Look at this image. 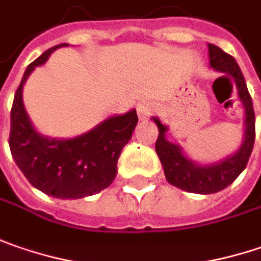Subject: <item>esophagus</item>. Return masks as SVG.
<instances>
[{"label": "esophagus", "mask_w": 261, "mask_h": 261, "mask_svg": "<svg viewBox=\"0 0 261 261\" xmlns=\"http://www.w3.org/2000/svg\"><path fill=\"white\" fill-rule=\"evenodd\" d=\"M153 108L150 103L147 102H142L137 105V114H139V118L140 119H146L149 118V115H152Z\"/></svg>", "instance_id": "obj_1"}]
</instances>
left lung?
Segmentation results:
<instances>
[{
  "label": "left lung",
  "mask_w": 261,
  "mask_h": 261,
  "mask_svg": "<svg viewBox=\"0 0 261 261\" xmlns=\"http://www.w3.org/2000/svg\"><path fill=\"white\" fill-rule=\"evenodd\" d=\"M207 46H209L210 67L219 73L225 74L223 77L233 79L238 90V97L243 102L244 112H245V121H244L245 133H244V142L241 147L233 154L222 159L221 162L198 165L194 161L188 159L178 144L166 140L165 134L168 131V127L161 122V119L153 117V121L159 128L154 149L161 159V164L164 166L166 181L184 191L197 193V194H213L231 186L247 166L250 154L253 152L255 139L253 100L248 93L247 83L244 80L240 65L237 64L233 57L222 51L216 45L209 43Z\"/></svg>",
  "instance_id": "left-lung-1"
}]
</instances>
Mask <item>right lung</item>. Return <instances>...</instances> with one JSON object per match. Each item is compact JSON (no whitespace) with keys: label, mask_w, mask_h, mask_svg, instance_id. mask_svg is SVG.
Listing matches in <instances>:
<instances>
[{"label":"right lung","mask_w":261,"mask_h":261,"mask_svg":"<svg viewBox=\"0 0 261 261\" xmlns=\"http://www.w3.org/2000/svg\"><path fill=\"white\" fill-rule=\"evenodd\" d=\"M45 51L29 64L18 85L10 128V150L23 175L35 188L57 198H83L109 187L117 176V162L137 125V112L109 117L95 128L73 139H49L35 130L23 105V85L52 52Z\"/></svg>","instance_id":"right-lung-1"}]
</instances>
